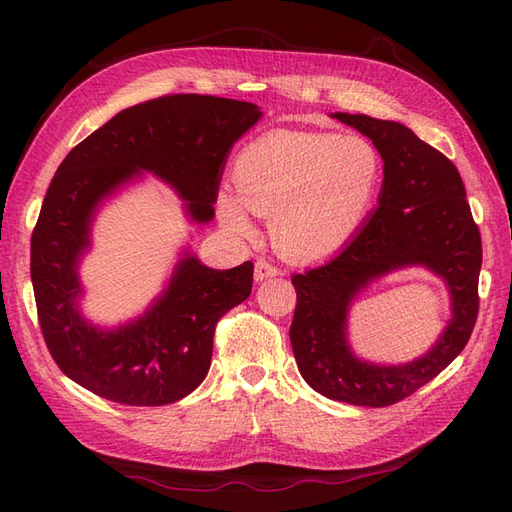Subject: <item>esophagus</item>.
Masks as SVG:
<instances>
[{
    "instance_id": "esophagus-1",
    "label": "esophagus",
    "mask_w": 512,
    "mask_h": 512,
    "mask_svg": "<svg viewBox=\"0 0 512 512\" xmlns=\"http://www.w3.org/2000/svg\"><path fill=\"white\" fill-rule=\"evenodd\" d=\"M275 275H280V269H277L275 265H271L269 260H258V262H256V269H254L256 282L269 280V277H275Z\"/></svg>"
}]
</instances>
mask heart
<instances>
[{
	"label": "heart",
	"mask_w": 512,
	"mask_h": 512,
	"mask_svg": "<svg viewBox=\"0 0 512 512\" xmlns=\"http://www.w3.org/2000/svg\"><path fill=\"white\" fill-rule=\"evenodd\" d=\"M384 164L361 134L271 130L243 147L235 160L237 194L222 190L224 226L254 235L250 211L271 218L284 256L322 260L359 232L380 192Z\"/></svg>",
	"instance_id": "1"
}]
</instances>
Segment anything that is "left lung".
I'll return each mask as SVG.
<instances>
[{"mask_svg":"<svg viewBox=\"0 0 512 512\" xmlns=\"http://www.w3.org/2000/svg\"><path fill=\"white\" fill-rule=\"evenodd\" d=\"M380 151L384 179L378 207L327 265L292 275L297 307L290 344L305 382L352 406L382 408L410 397L466 348L478 316L480 232L455 164L404 123L333 113ZM425 266L445 280L454 316L439 342L401 366L356 357L347 342V309L374 279Z\"/></svg>","mask_w":512,"mask_h":512,"instance_id":"1","label":"left lung"}]
</instances>
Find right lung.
Wrapping results in <instances>:
<instances>
[{
	"mask_svg": "<svg viewBox=\"0 0 512 512\" xmlns=\"http://www.w3.org/2000/svg\"><path fill=\"white\" fill-rule=\"evenodd\" d=\"M260 117L252 102L164 96L117 113L59 164L32 235V284L46 348L83 389L166 406L205 380L215 324L252 292L250 260L218 271L183 250L160 297L115 329L81 314L79 265L104 200L143 173L168 183L192 222H211L228 153Z\"/></svg>",
	"mask_w": 512,
	"mask_h": 512,
	"instance_id": "1",
	"label": "right lung"
}]
</instances>
